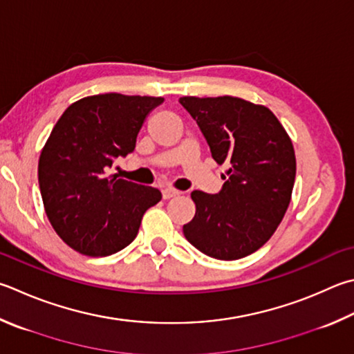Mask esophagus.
I'll return each instance as SVG.
<instances>
[{"instance_id":"1","label":"esophagus","mask_w":354,"mask_h":354,"mask_svg":"<svg viewBox=\"0 0 354 354\" xmlns=\"http://www.w3.org/2000/svg\"><path fill=\"white\" fill-rule=\"evenodd\" d=\"M176 195H179V192H178L176 189H171V187H165V189L162 190V198H164V199H170V198H173V196H176Z\"/></svg>"}]
</instances>
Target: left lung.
<instances>
[{
	"label": "left lung",
	"instance_id": "left-lung-1",
	"mask_svg": "<svg viewBox=\"0 0 354 354\" xmlns=\"http://www.w3.org/2000/svg\"><path fill=\"white\" fill-rule=\"evenodd\" d=\"M196 120L216 164H226L220 194L192 192L194 220L183 232L205 255L236 260L271 239L291 203L295 155L275 114L232 95L179 99Z\"/></svg>",
	"mask_w": 354,
	"mask_h": 354
}]
</instances>
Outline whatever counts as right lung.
<instances>
[{
    "mask_svg": "<svg viewBox=\"0 0 354 354\" xmlns=\"http://www.w3.org/2000/svg\"><path fill=\"white\" fill-rule=\"evenodd\" d=\"M162 102L88 95L54 125L38 159V184L49 223L77 252L106 257L124 249L136 239L147 209L162 199L155 187L108 175L115 158L134 150L147 114Z\"/></svg>",
    "mask_w": 354,
    "mask_h": 354,
    "instance_id": "obj_1",
    "label": "right lung"
}]
</instances>
